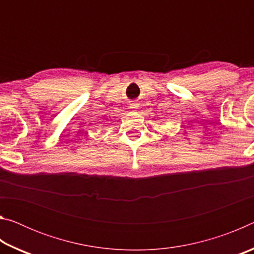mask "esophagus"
Listing matches in <instances>:
<instances>
[{"label": "esophagus", "instance_id": "1", "mask_svg": "<svg viewBox=\"0 0 254 254\" xmlns=\"http://www.w3.org/2000/svg\"><path fill=\"white\" fill-rule=\"evenodd\" d=\"M130 109H132L133 111H137V109H139V104H137L136 102H132L130 103Z\"/></svg>", "mask_w": 254, "mask_h": 254}]
</instances>
